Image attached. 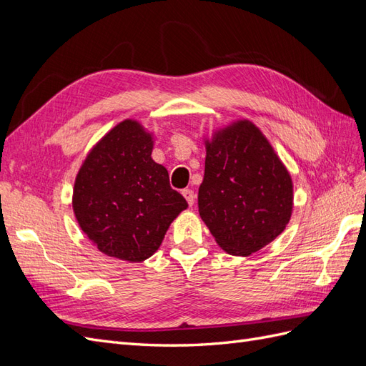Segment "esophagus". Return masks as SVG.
<instances>
[{
    "mask_svg": "<svg viewBox=\"0 0 366 366\" xmlns=\"http://www.w3.org/2000/svg\"><path fill=\"white\" fill-rule=\"evenodd\" d=\"M182 194H183V197L186 198L187 204L194 206V203H195V194H194V191H192V189H183Z\"/></svg>",
    "mask_w": 366,
    "mask_h": 366,
    "instance_id": "obj_1",
    "label": "esophagus"
}]
</instances>
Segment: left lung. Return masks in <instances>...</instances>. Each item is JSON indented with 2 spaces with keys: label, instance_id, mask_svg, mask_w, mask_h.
Returning a JSON list of instances; mask_svg holds the SVG:
<instances>
[{
  "label": "left lung",
  "instance_id": "obj_1",
  "mask_svg": "<svg viewBox=\"0 0 366 366\" xmlns=\"http://www.w3.org/2000/svg\"><path fill=\"white\" fill-rule=\"evenodd\" d=\"M198 212L217 244L249 257L280 237L293 212V182L262 131L247 119L204 139Z\"/></svg>",
  "mask_w": 366,
  "mask_h": 366
}]
</instances>
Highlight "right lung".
<instances>
[{"label": "right lung", "mask_w": 366, "mask_h": 366, "mask_svg": "<svg viewBox=\"0 0 366 366\" xmlns=\"http://www.w3.org/2000/svg\"><path fill=\"white\" fill-rule=\"evenodd\" d=\"M154 134L125 119L86 154L73 187V212L93 244L122 261L142 262L156 253L172 221L187 207L152 160Z\"/></svg>", "instance_id": "right-lung-1"}]
</instances>
